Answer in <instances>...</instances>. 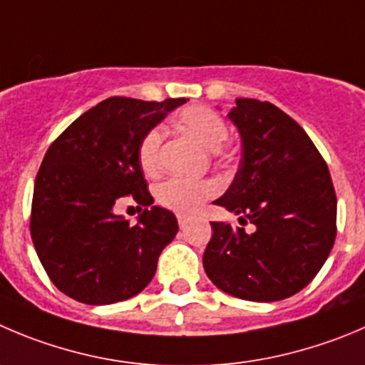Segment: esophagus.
Wrapping results in <instances>:
<instances>
[{"mask_svg":"<svg viewBox=\"0 0 365 365\" xmlns=\"http://www.w3.org/2000/svg\"><path fill=\"white\" fill-rule=\"evenodd\" d=\"M177 222H179L180 229H185L186 224H188V217H185V215H177Z\"/></svg>","mask_w":365,"mask_h":365,"instance_id":"esophagus-1","label":"esophagus"}]
</instances>
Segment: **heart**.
Here are the masks:
<instances>
[{"label":"heart","instance_id":"1","mask_svg":"<svg viewBox=\"0 0 365 365\" xmlns=\"http://www.w3.org/2000/svg\"><path fill=\"white\" fill-rule=\"evenodd\" d=\"M173 125L180 133L202 145L217 159L231 158V148L224 143L227 138V123L213 109L204 106H190L177 113ZM161 148L163 130L159 127L148 128L138 143V163L147 175L154 177L161 172ZM218 193V186L213 180H190L182 177H170L155 188V199L166 210L177 213H193L206 200L213 199Z\"/></svg>","mask_w":365,"mask_h":365}]
</instances>
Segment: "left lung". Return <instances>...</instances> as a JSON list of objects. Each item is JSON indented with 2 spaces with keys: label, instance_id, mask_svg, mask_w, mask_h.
<instances>
[{
  "label": "left lung",
  "instance_id": "left-lung-1",
  "mask_svg": "<svg viewBox=\"0 0 365 365\" xmlns=\"http://www.w3.org/2000/svg\"><path fill=\"white\" fill-rule=\"evenodd\" d=\"M237 177L215 204L244 215L251 232L211 222L204 270L218 289L245 301H279L303 290L335 244L336 195L328 165L303 127L270 102L237 98Z\"/></svg>",
  "mask_w": 365,
  "mask_h": 365
}]
</instances>
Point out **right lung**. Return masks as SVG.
<instances>
[{
  "label": "right lung",
  "instance_id": "add662e5",
  "mask_svg": "<svg viewBox=\"0 0 365 365\" xmlns=\"http://www.w3.org/2000/svg\"><path fill=\"white\" fill-rule=\"evenodd\" d=\"M185 102L110 96L76 118L44 154L30 235L51 283L71 299L118 303L154 277L179 225L172 211L152 206L136 150L148 128ZM127 196L144 210L134 226L113 213Z\"/></svg>",
  "mask_w": 365,
  "mask_h": 365
}]
</instances>
